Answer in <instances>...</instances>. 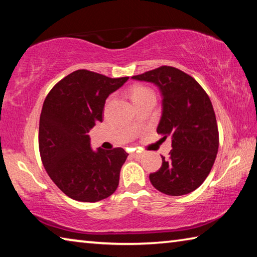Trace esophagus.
Masks as SVG:
<instances>
[{
  "instance_id": "1",
  "label": "esophagus",
  "mask_w": 257,
  "mask_h": 257,
  "mask_svg": "<svg viewBox=\"0 0 257 257\" xmlns=\"http://www.w3.org/2000/svg\"><path fill=\"white\" fill-rule=\"evenodd\" d=\"M134 158H136V159H141V158H143V156L145 155V153H143V152H139V153H133L132 154Z\"/></svg>"
}]
</instances>
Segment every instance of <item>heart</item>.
Instances as JSON below:
<instances>
[{
    "label": "heart",
    "mask_w": 257,
    "mask_h": 257,
    "mask_svg": "<svg viewBox=\"0 0 257 257\" xmlns=\"http://www.w3.org/2000/svg\"><path fill=\"white\" fill-rule=\"evenodd\" d=\"M151 95H154V92L151 88H149V87L136 86L132 89V98L135 102V104L139 101H142L143 98L151 96Z\"/></svg>",
    "instance_id": "b5f03b06"
}]
</instances>
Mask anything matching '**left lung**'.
I'll use <instances>...</instances> for the list:
<instances>
[{
	"label": "left lung",
	"mask_w": 257,
	"mask_h": 257,
	"mask_svg": "<svg viewBox=\"0 0 257 257\" xmlns=\"http://www.w3.org/2000/svg\"><path fill=\"white\" fill-rule=\"evenodd\" d=\"M133 79L154 82L162 93L159 135L172 139L169 159L150 175L156 189L170 196L191 193L206 179L219 150V130L211 99L188 73L162 66Z\"/></svg>",
	"instance_id": "8db88e82"
}]
</instances>
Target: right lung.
<instances>
[{
	"mask_svg": "<svg viewBox=\"0 0 257 257\" xmlns=\"http://www.w3.org/2000/svg\"><path fill=\"white\" fill-rule=\"evenodd\" d=\"M128 78L81 69L55 84L43 104L38 133L42 162L58 188L75 201H102L118 188L128 153L121 147L94 152L88 133L102 122L108 95Z\"/></svg>",
	"mask_w": 257,
	"mask_h": 257,
	"instance_id": "obj_1",
	"label": "right lung"
}]
</instances>
